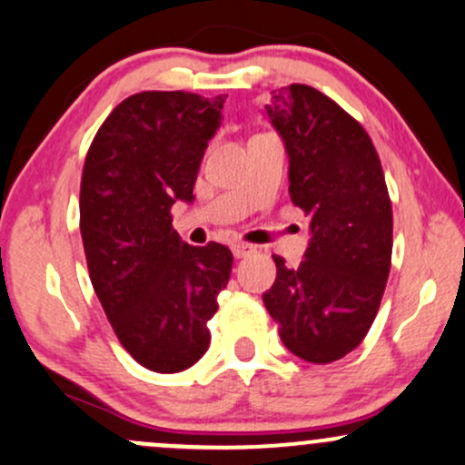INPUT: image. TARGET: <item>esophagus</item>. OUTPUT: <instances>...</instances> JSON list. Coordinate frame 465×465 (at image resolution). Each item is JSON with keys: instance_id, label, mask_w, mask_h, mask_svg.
<instances>
[{"instance_id": "1", "label": "esophagus", "mask_w": 465, "mask_h": 465, "mask_svg": "<svg viewBox=\"0 0 465 465\" xmlns=\"http://www.w3.org/2000/svg\"><path fill=\"white\" fill-rule=\"evenodd\" d=\"M232 251L236 258H247V255L255 253L258 247H255V244H249V242H236V244H232Z\"/></svg>"}]
</instances>
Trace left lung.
<instances>
[{
  "mask_svg": "<svg viewBox=\"0 0 465 465\" xmlns=\"http://www.w3.org/2000/svg\"><path fill=\"white\" fill-rule=\"evenodd\" d=\"M266 114L286 143L288 192L312 238L297 269L273 255L277 277L262 300L282 343L328 365L359 348L381 308L393 249L385 173L361 122L314 87L277 89Z\"/></svg>",
  "mask_w": 465,
  "mask_h": 465,
  "instance_id": "1",
  "label": "left lung"
}]
</instances>
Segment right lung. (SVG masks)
Instances as JSON below:
<instances>
[{"instance_id": "right-lung-1", "label": "right lung", "mask_w": 465, "mask_h": 465, "mask_svg": "<svg viewBox=\"0 0 465 465\" xmlns=\"http://www.w3.org/2000/svg\"><path fill=\"white\" fill-rule=\"evenodd\" d=\"M227 95L142 92L95 133L80 179V236L95 295L129 354L174 373L210 348L233 255L225 244L192 247L173 227L174 201H192L207 140Z\"/></svg>"}]
</instances>
